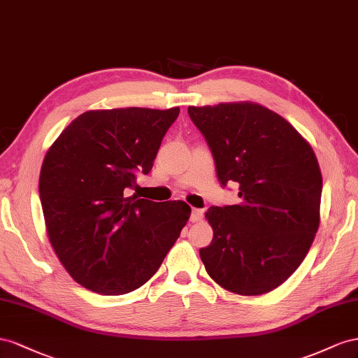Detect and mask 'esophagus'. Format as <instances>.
<instances>
[{"mask_svg": "<svg viewBox=\"0 0 358 358\" xmlns=\"http://www.w3.org/2000/svg\"><path fill=\"white\" fill-rule=\"evenodd\" d=\"M203 217V211L199 210V208H193L192 210V214H190V222H201Z\"/></svg>", "mask_w": 358, "mask_h": 358, "instance_id": "esophagus-1", "label": "esophagus"}]
</instances>
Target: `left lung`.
I'll return each instance as SVG.
<instances>
[{"instance_id": "obj_1", "label": "left lung", "mask_w": 358, "mask_h": 358, "mask_svg": "<svg viewBox=\"0 0 358 358\" xmlns=\"http://www.w3.org/2000/svg\"><path fill=\"white\" fill-rule=\"evenodd\" d=\"M222 187L238 182V206L210 207L213 240L199 249L210 278L241 295L270 292L300 267L320 227L321 169L289 122L255 103L189 106Z\"/></svg>"}]
</instances>
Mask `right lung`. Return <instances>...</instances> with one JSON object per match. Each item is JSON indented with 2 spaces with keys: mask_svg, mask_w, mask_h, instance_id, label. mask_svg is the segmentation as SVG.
<instances>
[{
  "mask_svg": "<svg viewBox=\"0 0 358 358\" xmlns=\"http://www.w3.org/2000/svg\"><path fill=\"white\" fill-rule=\"evenodd\" d=\"M180 108L88 110L46 152L38 193L49 241L67 273L103 295L152 278L190 217L182 201L126 198L151 171Z\"/></svg>",
  "mask_w": 358,
  "mask_h": 358,
  "instance_id": "right-lung-1",
  "label": "right lung"
}]
</instances>
